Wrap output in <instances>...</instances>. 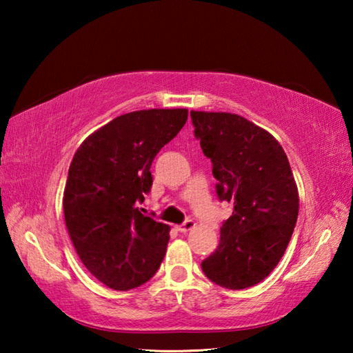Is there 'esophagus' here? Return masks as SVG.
I'll use <instances>...</instances> for the list:
<instances>
[{"instance_id":"1","label":"esophagus","mask_w":353,"mask_h":353,"mask_svg":"<svg viewBox=\"0 0 353 353\" xmlns=\"http://www.w3.org/2000/svg\"><path fill=\"white\" fill-rule=\"evenodd\" d=\"M194 225H196V224H194L193 219H187L183 224L177 225V230L182 232V234H187V232H190L191 229H194Z\"/></svg>"}]
</instances>
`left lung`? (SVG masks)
<instances>
[{"instance_id":"8db88e82","label":"left lung","mask_w":353,"mask_h":353,"mask_svg":"<svg viewBox=\"0 0 353 353\" xmlns=\"http://www.w3.org/2000/svg\"><path fill=\"white\" fill-rule=\"evenodd\" d=\"M190 115L202 152L212 160L218 198L234 202L219 246L202 261V271L223 288H249L270 276L294 230L299 194L288 157L268 130L235 113Z\"/></svg>"}]
</instances>
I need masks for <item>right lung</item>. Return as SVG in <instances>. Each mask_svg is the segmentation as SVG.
Returning <instances> with one entry per match:
<instances>
[{
    "label": "right lung",
    "instance_id": "right-lung-1",
    "mask_svg": "<svg viewBox=\"0 0 353 353\" xmlns=\"http://www.w3.org/2000/svg\"><path fill=\"white\" fill-rule=\"evenodd\" d=\"M187 109L137 110L88 135L63 190L68 234L83 266L109 288L146 283L162 263L170 227L143 214L151 165L187 123Z\"/></svg>",
    "mask_w": 353,
    "mask_h": 353
}]
</instances>
